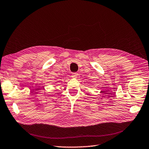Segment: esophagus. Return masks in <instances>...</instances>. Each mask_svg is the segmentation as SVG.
I'll return each mask as SVG.
<instances>
[{
    "label": "esophagus",
    "mask_w": 149,
    "mask_h": 149,
    "mask_svg": "<svg viewBox=\"0 0 149 149\" xmlns=\"http://www.w3.org/2000/svg\"><path fill=\"white\" fill-rule=\"evenodd\" d=\"M78 75H79L78 73H77V72L72 73V77H73V78H77V77H78Z\"/></svg>",
    "instance_id": "34e87169"
}]
</instances>
